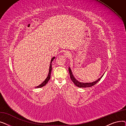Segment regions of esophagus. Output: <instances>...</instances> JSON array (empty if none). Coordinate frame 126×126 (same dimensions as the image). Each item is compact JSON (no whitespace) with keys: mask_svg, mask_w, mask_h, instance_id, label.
<instances>
[{"mask_svg":"<svg viewBox=\"0 0 126 126\" xmlns=\"http://www.w3.org/2000/svg\"><path fill=\"white\" fill-rule=\"evenodd\" d=\"M64 56L65 57H66V58H68V57H69L70 56V52H69V51H65V52H64Z\"/></svg>","mask_w":126,"mask_h":126,"instance_id":"esophagus-1","label":"esophagus"}]
</instances>
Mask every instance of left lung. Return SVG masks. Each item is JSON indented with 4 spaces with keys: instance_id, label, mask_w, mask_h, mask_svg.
Instances as JSON below:
<instances>
[{
    "instance_id": "left-lung-1",
    "label": "left lung",
    "mask_w": 126,
    "mask_h": 126,
    "mask_svg": "<svg viewBox=\"0 0 126 126\" xmlns=\"http://www.w3.org/2000/svg\"><path fill=\"white\" fill-rule=\"evenodd\" d=\"M68 70H69V73L70 75V77L71 80H72V81L74 83V84L78 86V87H80V88H86V87H90L91 86H93L94 85H95L99 81L101 80V79L103 77V75L100 78H99L98 80H97L96 81H94V82H92V83H82V82H80L79 81H78V80H77L75 78L74 76L72 75V73L71 72V70L70 68V67L68 68Z\"/></svg>"
}]
</instances>
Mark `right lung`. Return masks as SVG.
I'll return each instance as SVG.
<instances>
[{"label":"right lung","instance_id":"add662e5","mask_svg":"<svg viewBox=\"0 0 126 126\" xmlns=\"http://www.w3.org/2000/svg\"><path fill=\"white\" fill-rule=\"evenodd\" d=\"M55 57H53L51 60V61H50V66H49V72H48V75L47 77L46 78V79L45 80V81L40 85H39L38 86L36 87V88H40V87H42L44 86H45L46 84L47 83L48 81L49 80V79L50 78V75H51V69H52V66H51V63L53 61V60L55 59Z\"/></svg>","mask_w":126,"mask_h":126}]
</instances>
